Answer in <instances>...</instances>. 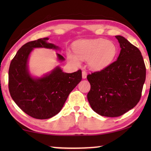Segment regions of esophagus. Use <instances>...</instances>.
I'll list each match as a JSON object with an SVG mask.
<instances>
[{
	"label": "esophagus",
	"instance_id": "1",
	"mask_svg": "<svg viewBox=\"0 0 151 151\" xmlns=\"http://www.w3.org/2000/svg\"><path fill=\"white\" fill-rule=\"evenodd\" d=\"M86 76H87V73H86V71H83L82 72V77H83V78H86Z\"/></svg>",
	"mask_w": 151,
	"mask_h": 151
}]
</instances>
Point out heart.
<instances>
[{
    "mask_svg": "<svg viewBox=\"0 0 151 151\" xmlns=\"http://www.w3.org/2000/svg\"><path fill=\"white\" fill-rule=\"evenodd\" d=\"M73 50L75 54L67 53L68 61L73 65L78 66L81 59H86L88 67L93 70L106 68L117 53L115 44L103 39L78 40L73 45Z\"/></svg>",
    "mask_w": 151,
    "mask_h": 151,
    "instance_id": "obj_1",
    "label": "heart"
}]
</instances>
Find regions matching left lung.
<instances>
[{
  "instance_id": "left-lung-1",
  "label": "left lung",
  "mask_w": 151,
  "mask_h": 151,
  "mask_svg": "<svg viewBox=\"0 0 151 151\" xmlns=\"http://www.w3.org/2000/svg\"><path fill=\"white\" fill-rule=\"evenodd\" d=\"M121 52L115 62L87 76L91 90L87 99L92 109L107 117L121 116L140 101L146 78L141 52L122 36H115Z\"/></svg>"
}]
</instances>
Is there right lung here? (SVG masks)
Instances as JSON below:
<instances>
[{"label": "right lung", "mask_w": 151, "mask_h": 151, "mask_svg": "<svg viewBox=\"0 0 151 151\" xmlns=\"http://www.w3.org/2000/svg\"><path fill=\"white\" fill-rule=\"evenodd\" d=\"M43 38L26 43L18 50L9 70V88L12 99L28 115L37 119L55 116L64 106L68 95L82 79V72H63L57 66L40 77L32 76L29 68L30 55L35 48L60 50V48ZM57 60H65L56 53Z\"/></svg>", "instance_id": "1"}]
</instances>
